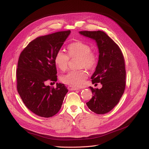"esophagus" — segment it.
Instances as JSON below:
<instances>
[{
	"mask_svg": "<svg viewBox=\"0 0 149 149\" xmlns=\"http://www.w3.org/2000/svg\"><path fill=\"white\" fill-rule=\"evenodd\" d=\"M68 89L70 91H75V90H78L79 89L78 88L73 87V86H69L68 87Z\"/></svg>",
	"mask_w": 149,
	"mask_h": 149,
	"instance_id": "34e87169",
	"label": "esophagus"
}]
</instances>
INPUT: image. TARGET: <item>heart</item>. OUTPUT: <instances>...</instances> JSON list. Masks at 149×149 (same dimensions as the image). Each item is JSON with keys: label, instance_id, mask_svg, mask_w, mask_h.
Returning <instances> with one entry per match:
<instances>
[{"label": "heart", "instance_id": "obj_1", "mask_svg": "<svg viewBox=\"0 0 149 149\" xmlns=\"http://www.w3.org/2000/svg\"><path fill=\"white\" fill-rule=\"evenodd\" d=\"M91 47L84 42L78 41L71 43L68 47V55L61 50L58 51L55 57V63L59 68L64 71L67 69L70 58L79 56V65L80 67L91 69L95 66L97 56L91 51ZM88 78V73L84 69L72 70L61 76L63 83L71 86L79 87L83 86Z\"/></svg>", "mask_w": 149, "mask_h": 149}]
</instances>
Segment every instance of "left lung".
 I'll return each instance as SVG.
<instances>
[{
  "label": "left lung",
  "mask_w": 149,
  "mask_h": 149,
  "mask_svg": "<svg viewBox=\"0 0 149 149\" xmlns=\"http://www.w3.org/2000/svg\"><path fill=\"white\" fill-rule=\"evenodd\" d=\"M80 35L96 42L99 60L91 76L92 83L102 84L101 89H91L93 97L86 105L94 113L104 114L118 104L124 92L125 70L124 58L120 48L104 31H81Z\"/></svg>",
  "instance_id": "8db88e82"
}]
</instances>
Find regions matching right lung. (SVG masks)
<instances>
[{"instance_id":"add662e5","label":"right lung","mask_w":149,"mask_h":149,"mask_svg":"<svg viewBox=\"0 0 149 149\" xmlns=\"http://www.w3.org/2000/svg\"><path fill=\"white\" fill-rule=\"evenodd\" d=\"M70 33L63 31L39 37L20 55L17 91L26 107L40 117L50 118L57 114L68 91L64 84L57 83L56 88L46 84L57 81L55 57Z\"/></svg>"}]
</instances>
